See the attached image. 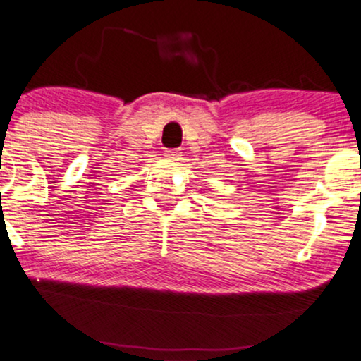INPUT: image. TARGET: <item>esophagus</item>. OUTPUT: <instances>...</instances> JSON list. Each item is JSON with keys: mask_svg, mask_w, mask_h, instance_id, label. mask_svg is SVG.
Here are the masks:
<instances>
[{"mask_svg": "<svg viewBox=\"0 0 361 361\" xmlns=\"http://www.w3.org/2000/svg\"><path fill=\"white\" fill-rule=\"evenodd\" d=\"M164 156L167 157V159H177V157L180 156V149L179 147H171V149H166Z\"/></svg>", "mask_w": 361, "mask_h": 361, "instance_id": "obj_1", "label": "esophagus"}]
</instances>
